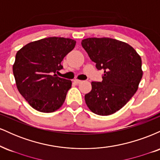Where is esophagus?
I'll use <instances>...</instances> for the list:
<instances>
[{
    "mask_svg": "<svg viewBox=\"0 0 160 160\" xmlns=\"http://www.w3.org/2000/svg\"><path fill=\"white\" fill-rule=\"evenodd\" d=\"M74 83H76V84H78V83H80V82H81V80H74Z\"/></svg>",
    "mask_w": 160,
    "mask_h": 160,
    "instance_id": "34e87169",
    "label": "esophagus"
}]
</instances>
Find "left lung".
Returning <instances> with one entry per match:
<instances>
[{"label":"left lung","mask_w":160,"mask_h":160,"mask_svg":"<svg viewBox=\"0 0 160 160\" xmlns=\"http://www.w3.org/2000/svg\"><path fill=\"white\" fill-rule=\"evenodd\" d=\"M81 44L96 68L104 71L102 82H91L86 105L95 114H113L138 90L143 75L141 57L128 43L109 38H86Z\"/></svg>","instance_id":"obj_1"}]
</instances>
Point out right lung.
Listing matches in <instances>:
<instances>
[{
  "label": "right lung",
  "mask_w": 160,
  "mask_h": 160,
  "mask_svg": "<svg viewBox=\"0 0 160 160\" xmlns=\"http://www.w3.org/2000/svg\"><path fill=\"white\" fill-rule=\"evenodd\" d=\"M75 44L70 38L51 37L31 42L16 53L12 66L16 86L34 109L51 113L62 107L72 82L56 73L63 68L62 61Z\"/></svg>",
  "instance_id": "add662e5"
}]
</instances>
